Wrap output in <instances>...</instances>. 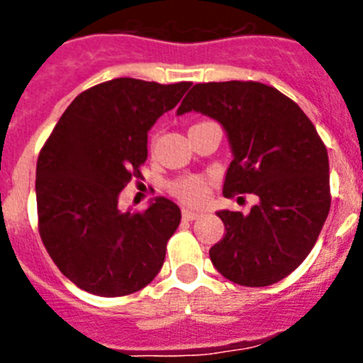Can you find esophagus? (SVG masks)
Listing matches in <instances>:
<instances>
[{
  "instance_id": "obj_1",
  "label": "esophagus",
  "mask_w": 363,
  "mask_h": 363,
  "mask_svg": "<svg viewBox=\"0 0 363 363\" xmlns=\"http://www.w3.org/2000/svg\"><path fill=\"white\" fill-rule=\"evenodd\" d=\"M198 216H200V213H198V211L184 209V218H185V220H196Z\"/></svg>"
}]
</instances>
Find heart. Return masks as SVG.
Returning a JSON list of instances; mask_svg holds the SVG:
<instances>
[{"instance_id":"b5f03b06","label":"heart","mask_w":363,"mask_h":363,"mask_svg":"<svg viewBox=\"0 0 363 363\" xmlns=\"http://www.w3.org/2000/svg\"><path fill=\"white\" fill-rule=\"evenodd\" d=\"M174 192L178 198L191 205H200L203 203L207 198V184L200 178H187L184 182H179L174 187Z\"/></svg>"}]
</instances>
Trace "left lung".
<instances>
[{
  "instance_id": "obj_1",
  "label": "left lung",
  "mask_w": 363,
  "mask_h": 363,
  "mask_svg": "<svg viewBox=\"0 0 363 363\" xmlns=\"http://www.w3.org/2000/svg\"><path fill=\"white\" fill-rule=\"evenodd\" d=\"M191 111L227 134L233 162L223 194L258 196L249 214L218 211L227 233L211 247V262L245 287L284 280L307 258L329 214L325 145L293 99L264 83H198L176 112Z\"/></svg>"
}]
</instances>
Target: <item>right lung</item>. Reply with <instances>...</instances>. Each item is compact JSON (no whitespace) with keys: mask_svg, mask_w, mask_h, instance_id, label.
I'll use <instances>...</instances> for the list:
<instances>
[{"mask_svg":"<svg viewBox=\"0 0 363 363\" xmlns=\"http://www.w3.org/2000/svg\"><path fill=\"white\" fill-rule=\"evenodd\" d=\"M192 83L116 78L82 92L43 145L36 167L40 236L57 269L79 289L114 298L143 289L165 262L182 220L156 196L143 213L118 198L147 160V133Z\"/></svg>","mask_w":363,"mask_h":363,"instance_id":"add662e5","label":"right lung"}]
</instances>
